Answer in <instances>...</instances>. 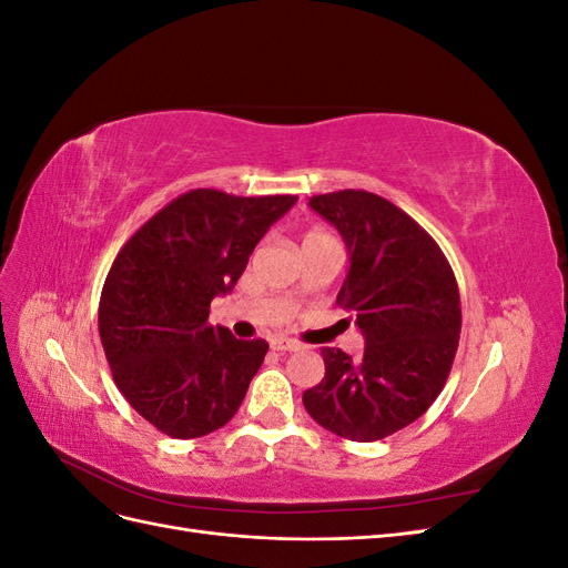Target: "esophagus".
I'll return each instance as SVG.
<instances>
[{"label":"esophagus","mask_w":568,"mask_h":568,"mask_svg":"<svg viewBox=\"0 0 568 568\" xmlns=\"http://www.w3.org/2000/svg\"><path fill=\"white\" fill-rule=\"evenodd\" d=\"M270 346H272V351H280V353H284V351H298L301 346L296 341H291V338H286V336H272L270 338Z\"/></svg>","instance_id":"obj_1"}]
</instances>
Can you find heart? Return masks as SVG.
<instances>
[{"mask_svg": "<svg viewBox=\"0 0 568 568\" xmlns=\"http://www.w3.org/2000/svg\"><path fill=\"white\" fill-rule=\"evenodd\" d=\"M317 239H332V236L326 234V232H322V230H311V232H307V234L303 236V244H307V242H317Z\"/></svg>", "mask_w": 568, "mask_h": 568, "instance_id": "1", "label": "heart"}]
</instances>
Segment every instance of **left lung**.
I'll return each instance as SVG.
<instances>
[{
	"mask_svg": "<svg viewBox=\"0 0 568 568\" xmlns=\"http://www.w3.org/2000/svg\"><path fill=\"white\" fill-rule=\"evenodd\" d=\"M311 209L343 236L351 267L336 296L365 336L359 359L322 348L324 379L303 393L320 426L382 440L438 398L459 343L462 307L448 257L398 205L365 189L320 194Z\"/></svg>",
	"mask_w": 568,
	"mask_h": 568,
	"instance_id": "obj_1",
	"label": "left lung"
}]
</instances>
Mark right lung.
<instances>
[{
    "label": "right lung",
    "mask_w": 568,
    "mask_h": 568,
    "mask_svg": "<svg viewBox=\"0 0 568 568\" xmlns=\"http://www.w3.org/2000/svg\"><path fill=\"white\" fill-rule=\"evenodd\" d=\"M298 196H234L192 189L120 248L101 288L99 336L113 382L170 438L225 426L261 369L267 343L209 322L248 255Z\"/></svg>",
    "instance_id": "add662e5"
}]
</instances>
